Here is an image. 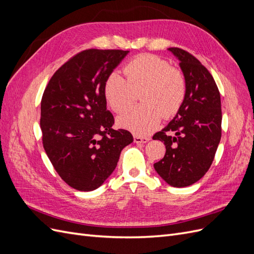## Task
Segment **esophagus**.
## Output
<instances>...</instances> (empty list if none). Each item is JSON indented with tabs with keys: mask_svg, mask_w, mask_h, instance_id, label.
<instances>
[{
	"mask_svg": "<svg viewBox=\"0 0 254 254\" xmlns=\"http://www.w3.org/2000/svg\"><path fill=\"white\" fill-rule=\"evenodd\" d=\"M133 140H134V143L140 144V143H147L150 139H149V137H147V136H139V135H134Z\"/></svg>",
	"mask_w": 254,
	"mask_h": 254,
	"instance_id": "34e87169",
	"label": "esophagus"
}]
</instances>
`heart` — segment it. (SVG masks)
I'll use <instances>...</instances> for the list:
<instances>
[{
  "mask_svg": "<svg viewBox=\"0 0 254 254\" xmlns=\"http://www.w3.org/2000/svg\"><path fill=\"white\" fill-rule=\"evenodd\" d=\"M125 78L111 73L104 83V96L115 113L129 109L134 92H141L142 106L123 114L118 123L136 135H147L155 130L162 118L177 114L186 99L187 82L178 68L166 60L150 54L131 59L123 67Z\"/></svg>",
  "mask_w": 254,
  "mask_h": 254,
  "instance_id": "obj_1",
  "label": "heart"
}]
</instances>
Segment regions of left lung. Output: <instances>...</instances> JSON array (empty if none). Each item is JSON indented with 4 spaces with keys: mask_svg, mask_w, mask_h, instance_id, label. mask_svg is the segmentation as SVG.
<instances>
[{
    "mask_svg": "<svg viewBox=\"0 0 254 254\" xmlns=\"http://www.w3.org/2000/svg\"><path fill=\"white\" fill-rule=\"evenodd\" d=\"M168 50L180 61L187 95L174 120L152 136L166 148L153 167L170 186L184 188L201 179L213 162L221 137V103L216 82L200 61L182 49Z\"/></svg>",
    "mask_w": 254,
    "mask_h": 254,
    "instance_id": "1",
    "label": "left lung"
}]
</instances>
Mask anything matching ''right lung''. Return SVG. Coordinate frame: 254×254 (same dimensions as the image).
<instances>
[{
	"label": "right lung",
	"mask_w": 254,
	"mask_h": 254,
	"mask_svg": "<svg viewBox=\"0 0 254 254\" xmlns=\"http://www.w3.org/2000/svg\"><path fill=\"white\" fill-rule=\"evenodd\" d=\"M128 51L89 49L54 73L41 99L42 144L55 171L71 188H99L132 143L128 130L112 128L104 83Z\"/></svg>",
	"instance_id": "add662e5"
}]
</instances>
